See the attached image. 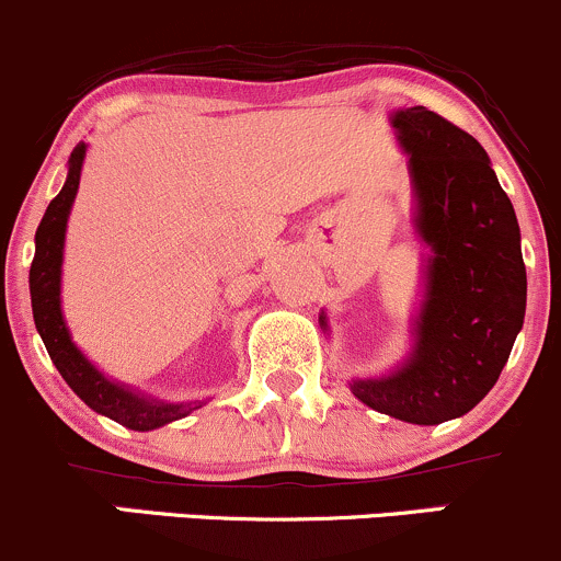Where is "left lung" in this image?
<instances>
[{"label":"left lung","mask_w":561,"mask_h":561,"mask_svg":"<svg viewBox=\"0 0 561 561\" xmlns=\"http://www.w3.org/2000/svg\"><path fill=\"white\" fill-rule=\"evenodd\" d=\"M391 122L410 153L417 231L434 255L408 365L354 380L351 393L434 426L466 415L495 386L525 322L527 271L514 207L477 138L426 106L397 111Z\"/></svg>","instance_id":"obj_1"}]
</instances>
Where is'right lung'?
Returning <instances> with one entry per match:
<instances>
[{"mask_svg":"<svg viewBox=\"0 0 561 561\" xmlns=\"http://www.w3.org/2000/svg\"><path fill=\"white\" fill-rule=\"evenodd\" d=\"M84 149L88 146L79 144L71 151L66 186L47 205L39 229H36V250L28 274L31 311H34L36 330H39L42 341H45L53 365L58 367L66 383L71 386L73 393L88 408L101 412V415H108L111 421L122 423V426L133 431H151L170 421H178V417H186L191 410L202 408V402H157V399H144L138 393L111 383L84 359L82 351L73 346L69 330H66L64 313H60V261H64L66 220H69L73 196H77L79 188Z\"/></svg>","mask_w":561,"mask_h":561,"instance_id":"add662e5","label":"right lung"}]
</instances>
